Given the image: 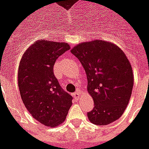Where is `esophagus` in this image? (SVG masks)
Masks as SVG:
<instances>
[{
    "mask_svg": "<svg viewBox=\"0 0 149 149\" xmlns=\"http://www.w3.org/2000/svg\"><path fill=\"white\" fill-rule=\"evenodd\" d=\"M79 95H80L79 91H77V92H75L74 93H73V97H74L75 99H79Z\"/></svg>",
    "mask_w": 149,
    "mask_h": 149,
    "instance_id": "1",
    "label": "esophagus"
}]
</instances>
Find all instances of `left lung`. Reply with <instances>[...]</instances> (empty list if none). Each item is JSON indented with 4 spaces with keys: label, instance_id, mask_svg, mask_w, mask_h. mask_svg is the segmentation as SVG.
<instances>
[{
    "label": "left lung",
    "instance_id": "1",
    "mask_svg": "<svg viewBox=\"0 0 149 149\" xmlns=\"http://www.w3.org/2000/svg\"><path fill=\"white\" fill-rule=\"evenodd\" d=\"M86 72L88 92L94 107L88 112L91 122L107 125L125 110L134 86L131 65L124 52L110 42L94 40L71 49Z\"/></svg>",
    "mask_w": 149,
    "mask_h": 149
}]
</instances>
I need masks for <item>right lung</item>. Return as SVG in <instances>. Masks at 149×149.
<instances>
[{"instance_id":"right-lung-1","label":"right lung","mask_w":149,"mask_h":149,"mask_svg":"<svg viewBox=\"0 0 149 149\" xmlns=\"http://www.w3.org/2000/svg\"><path fill=\"white\" fill-rule=\"evenodd\" d=\"M70 47L65 42L36 41L23 55L18 70L21 98L31 116L46 126L65 121L73 97L59 84L53 73L56 59Z\"/></svg>"}]
</instances>
